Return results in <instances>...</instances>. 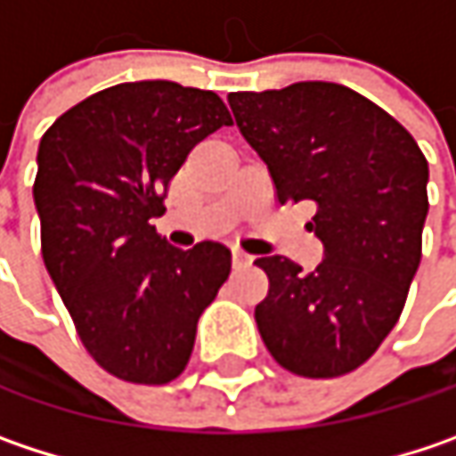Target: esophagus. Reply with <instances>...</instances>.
<instances>
[{"mask_svg": "<svg viewBox=\"0 0 456 456\" xmlns=\"http://www.w3.org/2000/svg\"><path fill=\"white\" fill-rule=\"evenodd\" d=\"M248 265H251V256L241 248H233V267H248Z\"/></svg>", "mask_w": 456, "mask_h": 456, "instance_id": "obj_1", "label": "esophagus"}]
</instances>
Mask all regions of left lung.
Wrapping results in <instances>:
<instances>
[{
    "instance_id": "8db88e82",
    "label": "left lung",
    "mask_w": 456,
    "mask_h": 456,
    "mask_svg": "<svg viewBox=\"0 0 456 456\" xmlns=\"http://www.w3.org/2000/svg\"><path fill=\"white\" fill-rule=\"evenodd\" d=\"M239 132L267 163L277 202H314V273L273 254L254 309L277 363L309 379L366 363L397 324L420 265L428 163L405 126L338 82L231 93Z\"/></svg>"
}]
</instances>
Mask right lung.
Returning <instances> with one entry per match:
<instances>
[{"instance_id": "obj_1", "label": "right lung", "mask_w": 456, "mask_h": 456, "mask_svg": "<svg viewBox=\"0 0 456 456\" xmlns=\"http://www.w3.org/2000/svg\"><path fill=\"white\" fill-rule=\"evenodd\" d=\"M228 124L212 90L142 80L85 98L41 137L33 200L46 270L87 353L124 381L176 379L231 275L228 246L183 251L150 225L191 147Z\"/></svg>"}]
</instances>
